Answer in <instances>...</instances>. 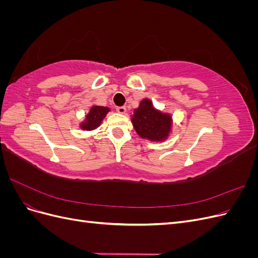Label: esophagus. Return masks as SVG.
I'll list each match as a JSON object with an SVG mask.
<instances>
[{
  "label": "esophagus",
  "mask_w": 258,
  "mask_h": 258,
  "mask_svg": "<svg viewBox=\"0 0 258 258\" xmlns=\"http://www.w3.org/2000/svg\"><path fill=\"white\" fill-rule=\"evenodd\" d=\"M116 111L118 112V113H120V114H124L127 110H126V107H124V106H117L116 107Z\"/></svg>",
  "instance_id": "esophagus-1"
}]
</instances>
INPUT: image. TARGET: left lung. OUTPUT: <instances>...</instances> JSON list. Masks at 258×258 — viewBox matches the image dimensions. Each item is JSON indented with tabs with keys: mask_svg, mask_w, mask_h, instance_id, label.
<instances>
[{
	"mask_svg": "<svg viewBox=\"0 0 258 258\" xmlns=\"http://www.w3.org/2000/svg\"><path fill=\"white\" fill-rule=\"evenodd\" d=\"M137 134L150 141H165L172 129V116L155 108L150 99H143L131 118Z\"/></svg>",
	"mask_w": 258,
	"mask_h": 258,
	"instance_id": "obj_1",
	"label": "left lung"
}]
</instances>
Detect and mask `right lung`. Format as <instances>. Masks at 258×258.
<instances>
[{
  "mask_svg": "<svg viewBox=\"0 0 258 258\" xmlns=\"http://www.w3.org/2000/svg\"><path fill=\"white\" fill-rule=\"evenodd\" d=\"M110 111H111L110 108L106 106H99V105L91 106L88 114L85 116L84 121L80 123V127L83 130H87V131L97 129L101 124V122H102V120L104 119L106 114Z\"/></svg>",
  "mask_w": 258,
  "mask_h": 258,
  "instance_id": "obj_1",
  "label": "right lung"
}]
</instances>
